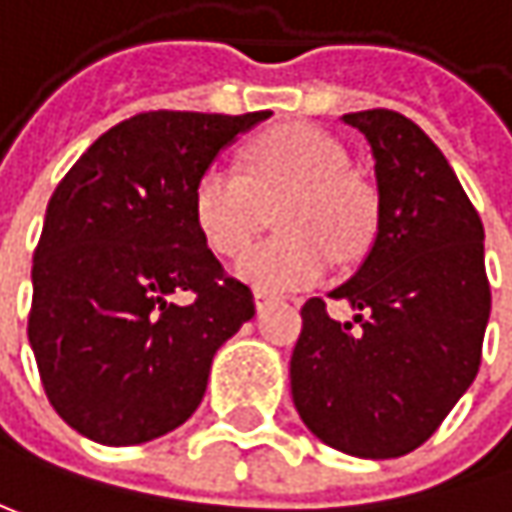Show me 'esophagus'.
Returning <instances> with one entry per match:
<instances>
[{"label": "esophagus", "mask_w": 512, "mask_h": 512, "mask_svg": "<svg viewBox=\"0 0 512 512\" xmlns=\"http://www.w3.org/2000/svg\"><path fill=\"white\" fill-rule=\"evenodd\" d=\"M253 300H256V309L259 311L279 303V297H276L274 291H265V288H256V291H253Z\"/></svg>", "instance_id": "esophagus-1"}]
</instances>
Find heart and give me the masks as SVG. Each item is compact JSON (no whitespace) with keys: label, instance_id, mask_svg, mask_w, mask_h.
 Returning a JSON list of instances; mask_svg holds the SVG:
<instances>
[{"label":"heart","instance_id":"obj_1","mask_svg":"<svg viewBox=\"0 0 512 512\" xmlns=\"http://www.w3.org/2000/svg\"><path fill=\"white\" fill-rule=\"evenodd\" d=\"M279 200L274 242L236 262V276L265 291L314 285L332 259L352 262L376 236V201L347 174L344 148L309 125H279L244 151V174L230 165L203 168L192 189V215L218 256H238L255 237L264 209Z\"/></svg>","mask_w":512,"mask_h":512}]
</instances>
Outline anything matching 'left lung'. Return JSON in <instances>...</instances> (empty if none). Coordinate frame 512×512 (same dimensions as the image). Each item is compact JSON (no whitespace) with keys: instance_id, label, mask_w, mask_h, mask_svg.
<instances>
[{"instance_id":"obj_1","label":"left lung","mask_w":512,"mask_h":512,"mask_svg":"<svg viewBox=\"0 0 512 512\" xmlns=\"http://www.w3.org/2000/svg\"><path fill=\"white\" fill-rule=\"evenodd\" d=\"M373 151L376 236L344 285L358 311L303 306L291 355L300 420L326 446L387 460L422 446L478 376L490 320L484 224L443 151L396 110L347 113Z\"/></svg>"}]
</instances>
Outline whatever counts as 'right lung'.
I'll return each mask as SVG.
<instances>
[{
  "label": "right lung",
  "mask_w": 512,
  "mask_h": 512,
  "mask_svg": "<svg viewBox=\"0 0 512 512\" xmlns=\"http://www.w3.org/2000/svg\"><path fill=\"white\" fill-rule=\"evenodd\" d=\"M271 113L151 110L101 133L46 206L28 341L66 425L139 446L189 420L256 306L192 215L203 168ZM193 294L186 307L170 300Z\"/></svg>",
  "instance_id": "1"
}]
</instances>
